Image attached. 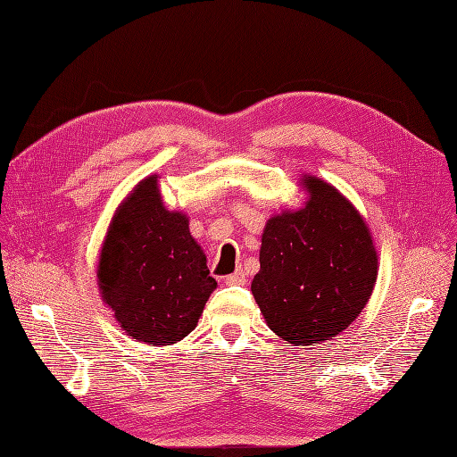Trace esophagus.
Here are the masks:
<instances>
[{
  "label": "esophagus",
  "mask_w": 457,
  "mask_h": 457,
  "mask_svg": "<svg viewBox=\"0 0 457 457\" xmlns=\"http://www.w3.org/2000/svg\"><path fill=\"white\" fill-rule=\"evenodd\" d=\"M224 284L226 286H243V284H246V276H245L243 269H237L233 274L226 276L224 278Z\"/></svg>",
  "instance_id": "34e87169"
}]
</instances>
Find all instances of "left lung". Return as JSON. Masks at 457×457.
<instances>
[{
  "mask_svg": "<svg viewBox=\"0 0 457 457\" xmlns=\"http://www.w3.org/2000/svg\"><path fill=\"white\" fill-rule=\"evenodd\" d=\"M308 200L270 216L253 299L269 328L293 345L344 332L368 304L379 257L364 216L330 183L303 175Z\"/></svg>",
  "mask_w": 457,
  "mask_h": 457,
  "instance_id": "left-lung-1",
  "label": "left lung"
}]
</instances>
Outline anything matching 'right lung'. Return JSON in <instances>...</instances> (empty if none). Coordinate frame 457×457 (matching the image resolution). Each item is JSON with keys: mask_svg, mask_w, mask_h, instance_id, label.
I'll return each mask as SVG.
<instances>
[{"mask_svg": "<svg viewBox=\"0 0 457 457\" xmlns=\"http://www.w3.org/2000/svg\"><path fill=\"white\" fill-rule=\"evenodd\" d=\"M96 284L115 321L136 342L162 347L188 336L216 289L188 216L164 207L158 175L115 209L98 253Z\"/></svg>", "mask_w": 457, "mask_h": 457, "instance_id": "add662e5", "label": "right lung"}]
</instances>
